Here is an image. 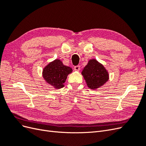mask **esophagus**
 I'll return each instance as SVG.
<instances>
[{
	"label": "esophagus",
	"instance_id": "obj_1",
	"mask_svg": "<svg viewBox=\"0 0 146 146\" xmlns=\"http://www.w3.org/2000/svg\"><path fill=\"white\" fill-rule=\"evenodd\" d=\"M80 69V66H74V70H76V71H79Z\"/></svg>",
	"mask_w": 146,
	"mask_h": 146
}]
</instances>
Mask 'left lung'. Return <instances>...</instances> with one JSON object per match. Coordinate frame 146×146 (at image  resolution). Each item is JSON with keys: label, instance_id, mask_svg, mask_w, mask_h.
Instances as JSON below:
<instances>
[{"label": "left lung", "instance_id": "left-lung-1", "mask_svg": "<svg viewBox=\"0 0 146 146\" xmlns=\"http://www.w3.org/2000/svg\"><path fill=\"white\" fill-rule=\"evenodd\" d=\"M82 75L88 88L97 90L102 86L109 79L107 70L96 59H91L83 68Z\"/></svg>", "mask_w": 146, "mask_h": 146}]
</instances>
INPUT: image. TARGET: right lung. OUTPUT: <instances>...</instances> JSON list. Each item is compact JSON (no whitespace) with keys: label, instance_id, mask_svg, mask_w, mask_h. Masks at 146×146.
Wrapping results in <instances>:
<instances>
[{"label":"right lung","instance_id":"1","mask_svg":"<svg viewBox=\"0 0 146 146\" xmlns=\"http://www.w3.org/2000/svg\"><path fill=\"white\" fill-rule=\"evenodd\" d=\"M72 69L63 64L59 59L48 63L42 70V77L44 80L55 89L64 87L68 76L72 73Z\"/></svg>","mask_w":146,"mask_h":146}]
</instances>
